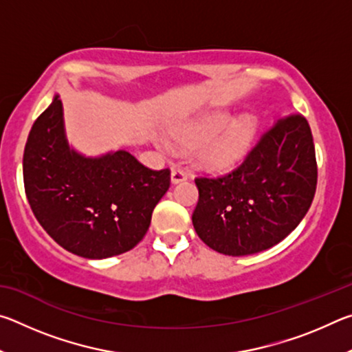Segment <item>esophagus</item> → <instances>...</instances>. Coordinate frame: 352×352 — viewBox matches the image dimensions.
I'll return each mask as SVG.
<instances>
[{
	"mask_svg": "<svg viewBox=\"0 0 352 352\" xmlns=\"http://www.w3.org/2000/svg\"><path fill=\"white\" fill-rule=\"evenodd\" d=\"M170 180H172V183H174V184L175 183H180V182H184V180H188V174L183 169L175 168V169H172Z\"/></svg>",
	"mask_w": 352,
	"mask_h": 352,
	"instance_id": "obj_1",
	"label": "esophagus"
}]
</instances>
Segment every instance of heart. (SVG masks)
<instances>
[{"label": "heart", "mask_w": 352, "mask_h": 352, "mask_svg": "<svg viewBox=\"0 0 352 352\" xmlns=\"http://www.w3.org/2000/svg\"><path fill=\"white\" fill-rule=\"evenodd\" d=\"M228 122L230 116L225 115V113H220V115H214L205 119V121L178 126L174 129V135L182 142L195 146L213 138ZM256 133H258V121H256V118L250 115L242 116L236 122L231 124V126H228L222 134H217L218 136L215 135L216 139H210L211 142H206L200 148V164L211 170H228L234 168L247 157V153L254 142Z\"/></svg>", "instance_id": "b5f03b06"}]
</instances>
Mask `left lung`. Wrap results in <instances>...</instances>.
<instances>
[{"label": "left lung", "instance_id": "left-lung-1", "mask_svg": "<svg viewBox=\"0 0 352 352\" xmlns=\"http://www.w3.org/2000/svg\"><path fill=\"white\" fill-rule=\"evenodd\" d=\"M317 175L307 119L300 113L279 118L233 170L195 178V233L208 247L228 256L276 245L311 208Z\"/></svg>", "mask_w": 352, "mask_h": 352}]
</instances>
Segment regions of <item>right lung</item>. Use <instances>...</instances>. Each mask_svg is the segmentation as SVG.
<instances>
[{
  "label": "right lung",
  "instance_id": "right-lung-1",
  "mask_svg": "<svg viewBox=\"0 0 352 352\" xmlns=\"http://www.w3.org/2000/svg\"><path fill=\"white\" fill-rule=\"evenodd\" d=\"M23 180L35 219L58 245L104 259L146 236L153 208L170 186V169L146 168L124 151L102 158L69 151L56 96L29 132Z\"/></svg>",
  "mask_w": 352,
  "mask_h": 352
}]
</instances>
